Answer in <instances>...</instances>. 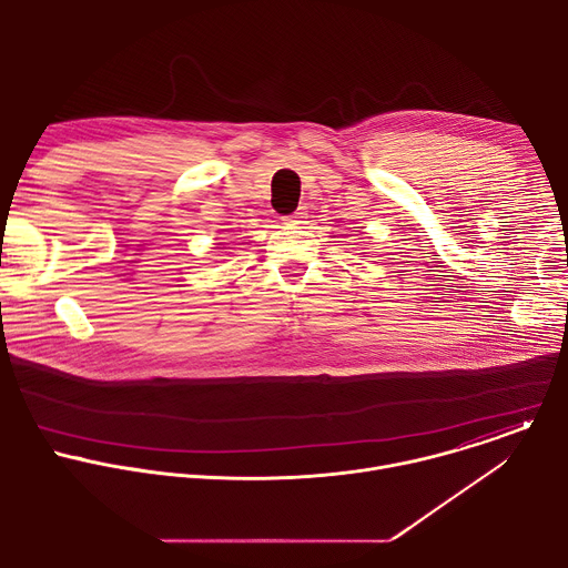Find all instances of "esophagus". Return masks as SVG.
<instances>
[{"instance_id": "esophagus-1", "label": "esophagus", "mask_w": 568, "mask_h": 568, "mask_svg": "<svg viewBox=\"0 0 568 568\" xmlns=\"http://www.w3.org/2000/svg\"><path fill=\"white\" fill-rule=\"evenodd\" d=\"M305 217H307V213H305L303 209H298V211H294L292 215L285 217V224H287V226H301V224L305 222Z\"/></svg>"}]
</instances>
